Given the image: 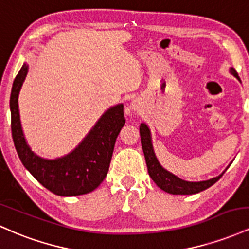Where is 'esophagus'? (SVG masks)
Segmentation results:
<instances>
[{
    "mask_svg": "<svg viewBox=\"0 0 249 249\" xmlns=\"http://www.w3.org/2000/svg\"><path fill=\"white\" fill-rule=\"evenodd\" d=\"M139 107H139V103H138V101H136V99L130 103L131 111H134V112H136V111H139Z\"/></svg>",
    "mask_w": 249,
    "mask_h": 249,
    "instance_id": "esophagus-1",
    "label": "esophagus"
}]
</instances>
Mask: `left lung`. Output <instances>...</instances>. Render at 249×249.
Returning a JSON list of instances; mask_svg holds the SVG:
<instances>
[{"label": "left lung", "instance_id": "8db88e82", "mask_svg": "<svg viewBox=\"0 0 249 249\" xmlns=\"http://www.w3.org/2000/svg\"><path fill=\"white\" fill-rule=\"evenodd\" d=\"M230 72L235 77L236 79L240 81V77L236 72L235 69L231 68ZM139 132H141V142H142V147L144 151L145 160H146L147 165V171L150 177L157 184V186L161 188L165 192L170 194H196L201 192V191L206 190V188L211 187L213 184H215L218 180L221 178L222 174L225 173V171L220 176L215 177V178L204 180V181H186V180L180 179L179 177L174 176L173 173L168 172L167 170H165L161 166L160 162L157 159L156 153H154L153 145H152V137H151V131L150 128L145 123H142L141 126H139ZM231 165V164H230ZM228 165V166H230Z\"/></svg>", "mask_w": 249, "mask_h": 249}]
</instances>
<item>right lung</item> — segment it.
Wrapping results in <instances>:
<instances>
[{
    "instance_id": "add662e5",
    "label": "right lung",
    "mask_w": 249,
    "mask_h": 249,
    "mask_svg": "<svg viewBox=\"0 0 249 249\" xmlns=\"http://www.w3.org/2000/svg\"><path fill=\"white\" fill-rule=\"evenodd\" d=\"M28 69L27 63H23L10 95L11 133L22 164L39 184L57 196H73L92 192L107 174L116 139L125 124L124 105L107 108L70 153L56 159L42 158L28 145L19 118L18 95Z\"/></svg>"
}]
</instances>
